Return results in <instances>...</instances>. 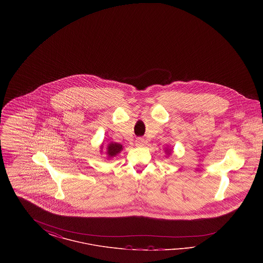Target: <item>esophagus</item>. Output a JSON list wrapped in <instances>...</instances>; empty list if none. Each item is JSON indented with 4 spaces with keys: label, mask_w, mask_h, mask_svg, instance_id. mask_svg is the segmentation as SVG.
Listing matches in <instances>:
<instances>
[{
    "label": "esophagus",
    "mask_w": 263,
    "mask_h": 263,
    "mask_svg": "<svg viewBox=\"0 0 263 263\" xmlns=\"http://www.w3.org/2000/svg\"><path fill=\"white\" fill-rule=\"evenodd\" d=\"M135 144L137 147H143L145 145V140L143 138H138Z\"/></svg>",
    "instance_id": "1"
}]
</instances>
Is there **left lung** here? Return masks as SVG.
<instances>
[{
  "label": "left lung",
  "instance_id": "left-lung-1",
  "mask_svg": "<svg viewBox=\"0 0 263 263\" xmlns=\"http://www.w3.org/2000/svg\"><path fill=\"white\" fill-rule=\"evenodd\" d=\"M164 153H165V155H166V156H170V155L173 153V149H171V148L166 147V148L164 149Z\"/></svg>",
  "mask_w": 263,
  "mask_h": 263
}]
</instances>
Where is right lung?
<instances>
[{
  "label": "right lung",
  "mask_w": 263,
  "mask_h": 263,
  "mask_svg": "<svg viewBox=\"0 0 263 263\" xmlns=\"http://www.w3.org/2000/svg\"><path fill=\"white\" fill-rule=\"evenodd\" d=\"M102 149H103V145L100 146V153H102ZM122 150H123V146L121 144L110 142L106 148V157H107V159H112Z\"/></svg>",
  "instance_id": "obj_1"
}]
</instances>
